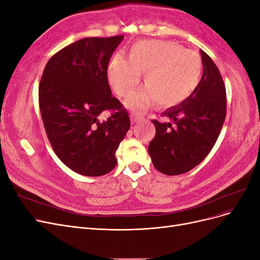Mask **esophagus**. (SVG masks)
<instances>
[{"instance_id":"esophagus-1","label":"esophagus","mask_w":260,"mask_h":260,"mask_svg":"<svg viewBox=\"0 0 260 260\" xmlns=\"http://www.w3.org/2000/svg\"><path fill=\"white\" fill-rule=\"evenodd\" d=\"M130 118H131V122H132V123H137V122H139L141 119H142V117L139 116V115H135V114H132Z\"/></svg>"}]
</instances>
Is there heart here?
<instances>
[{
	"label": "heart",
	"mask_w": 260,
	"mask_h": 260,
	"mask_svg": "<svg viewBox=\"0 0 260 260\" xmlns=\"http://www.w3.org/2000/svg\"><path fill=\"white\" fill-rule=\"evenodd\" d=\"M144 73L145 86L125 100V105L136 112L144 111L154 101L171 107L190 98L200 84L203 62L198 53L177 43L142 40L132 46L129 59L117 54L107 68L108 82L120 98L136 88Z\"/></svg>",
	"instance_id": "b5f03b06"
}]
</instances>
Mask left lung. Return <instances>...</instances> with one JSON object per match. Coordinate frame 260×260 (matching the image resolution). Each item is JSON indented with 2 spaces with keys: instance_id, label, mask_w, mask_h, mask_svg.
I'll return each instance as SVG.
<instances>
[{
  "instance_id": "1",
  "label": "left lung",
  "mask_w": 260,
  "mask_h": 260,
  "mask_svg": "<svg viewBox=\"0 0 260 260\" xmlns=\"http://www.w3.org/2000/svg\"><path fill=\"white\" fill-rule=\"evenodd\" d=\"M203 76L192 95L161 114L169 122L152 120L156 135L148 144L154 167L167 176L190 171L209 154L226 114L225 86L218 67L201 51Z\"/></svg>"
}]
</instances>
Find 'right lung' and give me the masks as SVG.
Here are the masks:
<instances>
[{"label":"right lung","instance_id":"add662e5","mask_svg":"<svg viewBox=\"0 0 260 260\" xmlns=\"http://www.w3.org/2000/svg\"><path fill=\"white\" fill-rule=\"evenodd\" d=\"M123 36L84 38L54 54L39 85V106L55 154L77 174L112 171L130 128L127 109L112 95L107 67ZM111 112L106 121L98 116Z\"/></svg>","mask_w":260,"mask_h":260}]
</instances>
